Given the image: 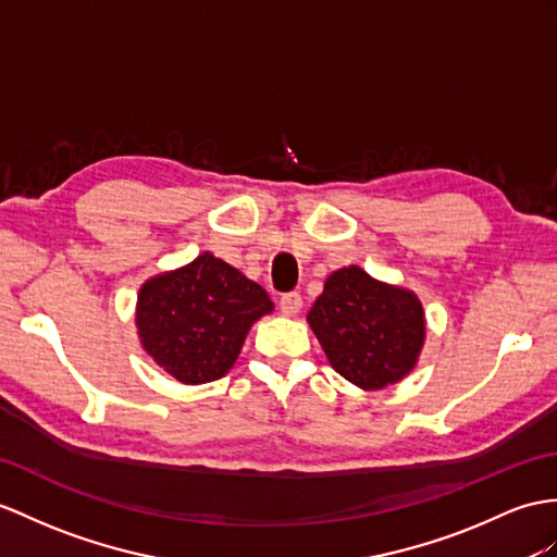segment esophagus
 Wrapping results in <instances>:
<instances>
[{
	"label": "esophagus",
	"mask_w": 557,
	"mask_h": 557,
	"mask_svg": "<svg viewBox=\"0 0 557 557\" xmlns=\"http://www.w3.org/2000/svg\"><path fill=\"white\" fill-rule=\"evenodd\" d=\"M278 309H281V314H286V317H295L297 311L302 309V297H300V293H283L281 297H278Z\"/></svg>",
	"instance_id": "34e87169"
}]
</instances>
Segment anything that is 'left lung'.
I'll return each mask as SVG.
<instances>
[{"label": "left lung", "instance_id": "8db88e82", "mask_svg": "<svg viewBox=\"0 0 557 557\" xmlns=\"http://www.w3.org/2000/svg\"><path fill=\"white\" fill-rule=\"evenodd\" d=\"M307 321L345 381L383 389L409 375L425 341V314L418 297L387 286L359 267L337 269Z\"/></svg>", "mask_w": 557, "mask_h": 557}]
</instances>
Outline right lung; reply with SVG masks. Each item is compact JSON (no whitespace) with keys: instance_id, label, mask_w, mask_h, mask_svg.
Instances as JSON below:
<instances>
[{"instance_id":"obj_1","label":"right lung","mask_w":557,"mask_h":557,"mask_svg":"<svg viewBox=\"0 0 557 557\" xmlns=\"http://www.w3.org/2000/svg\"><path fill=\"white\" fill-rule=\"evenodd\" d=\"M274 302L238 269L202 252L191 264L148 278L137 300L139 341L184 385L226 375L250 325Z\"/></svg>"}]
</instances>
